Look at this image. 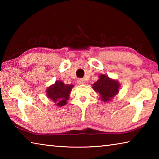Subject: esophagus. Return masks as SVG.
Here are the masks:
<instances>
[{"instance_id": "esophagus-1", "label": "esophagus", "mask_w": 159, "mask_h": 159, "mask_svg": "<svg viewBox=\"0 0 159 159\" xmlns=\"http://www.w3.org/2000/svg\"><path fill=\"white\" fill-rule=\"evenodd\" d=\"M77 83H79V84H80V85H83V84H84L85 82V80H83V79H79L77 80Z\"/></svg>"}]
</instances>
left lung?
Returning <instances> with one entry per match:
<instances>
[{
  "label": "left lung",
  "instance_id": "left-lung-1",
  "mask_svg": "<svg viewBox=\"0 0 159 159\" xmlns=\"http://www.w3.org/2000/svg\"><path fill=\"white\" fill-rule=\"evenodd\" d=\"M120 84L117 80L110 79L106 74H99V79L93 84V89L100 95L104 102L111 101L119 91Z\"/></svg>",
  "mask_w": 159,
  "mask_h": 159
}]
</instances>
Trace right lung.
Segmentation results:
<instances>
[{
	"mask_svg": "<svg viewBox=\"0 0 159 159\" xmlns=\"http://www.w3.org/2000/svg\"><path fill=\"white\" fill-rule=\"evenodd\" d=\"M74 85L64 84L61 80H56L54 84L46 89V95L48 99L52 100L55 106L61 107L67 104Z\"/></svg>",
	"mask_w": 159,
	"mask_h": 159,
	"instance_id": "obj_1",
	"label": "right lung"
}]
</instances>
